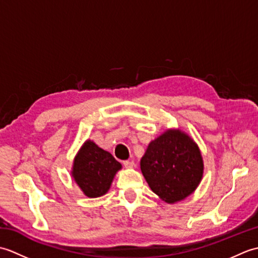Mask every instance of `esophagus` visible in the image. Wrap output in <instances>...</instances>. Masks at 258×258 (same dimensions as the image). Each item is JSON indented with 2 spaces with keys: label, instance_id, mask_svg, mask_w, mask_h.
Instances as JSON below:
<instances>
[{
  "label": "esophagus",
  "instance_id": "1",
  "mask_svg": "<svg viewBox=\"0 0 258 258\" xmlns=\"http://www.w3.org/2000/svg\"><path fill=\"white\" fill-rule=\"evenodd\" d=\"M123 165H124L125 167L131 168V167L134 166V162H133V161H124V162H123Z\"/></svg>",
  "mask_w": 258,
  "mask_h": 258
}]
</instances>
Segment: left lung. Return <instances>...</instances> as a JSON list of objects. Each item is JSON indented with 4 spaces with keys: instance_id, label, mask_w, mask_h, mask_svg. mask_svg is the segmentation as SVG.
Wrapping results in <instances>:
<instances>
[{
    "instance_id": "left-lung-1",
    "label": "left lung",
    "mask_w": 258,
    "mask_h": 258,
    "mask_svg": "<svg viewBox=\"0 0 258 258\" xmlns=\"http://www.w3.org/2000/svg\"><path fill=\"white\" fill-rule=\"evenodd\" d=\"M141 171L156 195L175 203L193 193L200 184L203 160L189 136L171 130L151 142L141 160Z\"/></svg>"
}]
</instances>
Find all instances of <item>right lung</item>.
Wrapping results in <instances>:
<instances>
[{
	"label": "right lung",
	"mask_w": 258,
	"mask_h": 258,
	"mask_svg": "<svg viewBox=\"0 0 258 258\" xmlns=\"http://www.w3.org/2000/svg\"><path fill=\"white\" fill-rule=\"evenodd\" d=\"M120 167L111 153L87 141L75 157L72 175L86 196L98 197L108 190Z\"/></svg>",
	"instance_id": "1"
}]
</instances>
